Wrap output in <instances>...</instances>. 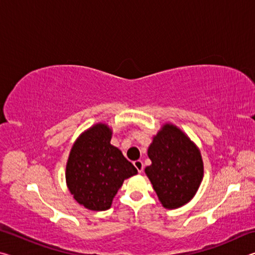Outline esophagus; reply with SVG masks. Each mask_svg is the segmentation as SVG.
Returning <instances> with one entry per match:
<instances>
[{"mask_svg": "<svg viewBox=\"0 0 255 255\" xmlns=\"http://www.w3.org/2000/svg\"><path fill=\"white\" fill-rule=\"evenodd\" d=\"M133 166L136 167L137 171L139 172V173H141V172H143V170H144V164H143V162L140 161V159H137V161L133 162Z\"/></svg>", "mask_w": 255, "mask_h": 255, "instance_id": "1", "label": "esophagus"}]
</instances>
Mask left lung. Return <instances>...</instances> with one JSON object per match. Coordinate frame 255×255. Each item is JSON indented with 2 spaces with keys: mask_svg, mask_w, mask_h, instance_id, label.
I'll return each mask as SVG.
<instances>
[{
  "mask_svg": "<svg viewBox=\"0 0 255 255\" xmlns=\"http://www.w3.org/2000/svg\"><path fill=\"white\" fill-rule=\"evenodd\" d=\"M147 154L152 164L145 167V173L164 208L188 204L204 178L198 146L179 127L166 123L153 137Z\"/></svg>",
  "mask_w": 255,
  "mask_h": 255,
  "instance_id": "obj_1",
  "label": "left lung"
}]
</instances>
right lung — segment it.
I'll return each instance as SVG.
<instances>
[{"label":"right lung","mask_w":255,"mask_h":255,"mask_svg":"<svg viewBox=\"0 0 255 255\" xmlns=\"http://www.w3.org/2000/svg\"><path fill=\"white\" fill-rule=\"evenodd\" d=\"M112 129L98 123L77 137L66 163V185L81 206L109 209L124 181L137 174L122 150L110 144Z\"/></svg>","instance_id":"1"}]
</instances>
